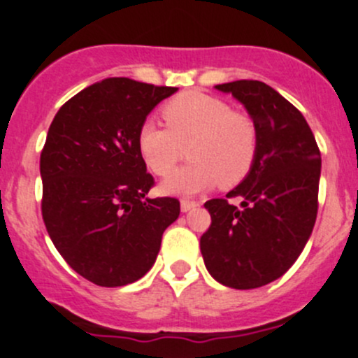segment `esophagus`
I'll list each match as a JSON object with an SVG mask.
<instances>
[{
  "label": "esophagus",
  "mask_w": 358,
  "mask_h": 358,
  "mask_svg": "<svg viewBox=\"0 0 358 358\" xmlns=\"http://www.w3.org/2000/svg\"><path fill=\"white\" fill-rule=\"evenodd\" d=\"M197 206L196 201H187V199H182V202H180V208H182L183 213L190 211V209H194Z\"/></svg>",
  "instance_id": "obj_1"
}]
</instances>
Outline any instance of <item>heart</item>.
Wrapping results in <instances>:
<instances>
[{
	"mask_svg": "<svg viewBox=\"0 0 358 358\" xmlns=\"http://www.w3.org/2000/svg\"><path fill=\"white\" fill-rule=\"evenodd\" d=\"M166 128L145 122L138 152L154 175L166 176L189 153L193 161L162 182L166 194H196L218 183L230 189L243 182L258 154V129L246 112L201 92L173 96L161 110Z\"/></svg>",
	"mask_w": 358,
	"mask_h": 358,
	"instance_id": "obj_1",
	"label": "heart"
}]
</instances>
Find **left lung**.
<instances>
[{
	"instance_id": "1",
	"label": "left lung",
	"mask_w": 358,
	"mask_h": 358,
	"mask_svg": "<svg viewBox=\"0 0 358 358\" xmlns=\"http://www.w3.org/2000/svg\"><path fill=\"white\" fill-rule=\"evenodd\" d=\"M246 107L258 129L249 175L227 199L204 204L211 225L201 237L204 265L215 280L255 289L291 268L312 236L319 208L320 150L303 114L268 85L252 79L216 85Z\"/></svg>"
}]
</instances>
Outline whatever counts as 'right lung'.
I'll list each match as a JSON object with an SVG mask.
<instances>
[{"instance_id": "add662e5", "label": "right lung", "mask_w": 358, "mask_h": 358, "mask_svg": "<svg viewBox=\"0 0 358 358\" xmlns=\"http://www.w3.org/2000/svg\"><path fill=\"white\" fill-rule=\"evenodd\" d=\"M178 88L107 78L67 100L39 159L46 230L72 270L102 287L142 279L162 232L178 218L175 197H147L154 178L138 131Z\"/></svg>"}]
</instances>
